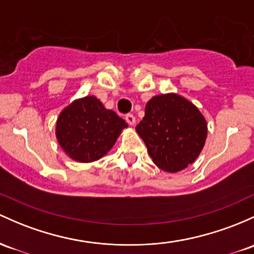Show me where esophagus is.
I'll list each match as a JSON object with an SVG mask.
<instances>
[{
	"label": "esophagus",
	"instance_id": "34e87169",
	"mask_svg": "<svg viewBox=\"0 0 254 254\" xmlns=\"http://www.w3.org/2000/svg\"><path fill=\"white\" fill-rule=\"evenodd\" d=\"M125 121L127 122V124L133 125V124H135V122H136V118H135V116H133V114L127 113V116H125Z\"/></svg>",
	"mask_w": 254,
	"mask_h": 254
}]
</instances>
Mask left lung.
Listing matches in <instances>:
<instances>
[{
    "instance_id": "8db88e82",
    "label": "left lung",
    "mask_w": 254,
    "mask_h": 254,
    "mask_svg": "<svg viewBox=\"0 0 254 254\" xmlns=\"http://www.w3.org/2000/svg\"><path fill=\"white\" fill-rule=\"evenodd\" d=\"M136 131L158 168L177 172L194 163L204 148L207 124L191 102L176 94H166L147 102Z\"/></svg>"
}]
</instances>
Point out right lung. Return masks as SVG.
<instances>
[{"label":"right lung","mask_w":254,"mask_h":254,"mask_svg":"<svg viewBox=\"0 0 254 254\" xmlns=\"http://www.w3.org/2000/svg\"><path fill=\"white\" fill-rule=\"evenodd\" d=\"M127 124L116 112L106 110L95 96L68 105L57 122V138L73 160L91 163L102 158Z\"/></svg>","instance_id":"obj_1"}]
</instances>
